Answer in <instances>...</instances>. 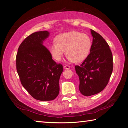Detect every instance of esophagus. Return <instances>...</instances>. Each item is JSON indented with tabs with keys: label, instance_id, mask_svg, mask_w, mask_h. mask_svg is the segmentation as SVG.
<instances>
[{
	"label": "esophagus",
	"instance_id": "obj_1",
	"mask_svg": "<svg viewBox=\"0 0 128 128\" xmlns=\"http://www.w3.org/2000/svg\"><path fill=\"white\" fill-rule=\"evenodd\" d=\"M64 68L66 69H69L70 68V66H68V65H66V66H64Z\"/></svg>",
	"mask_w": 128,
	"mask_h": 128
}]
</instances>
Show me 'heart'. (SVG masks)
<instances>
[{
	"instance_id": "b5f03b06",
	"label": "heart",
	"mask_w": 128,
	"mask_h": 128,
	"mask_svg": "<svg viewBox=\"0 0 128 128\" xmlns=\"http://www.w3.org/2000/svg\"><path fill=\"white\" fill-rule=\"evenodd\" d=\"M56 44H51L49 50L53 58L60 61L66 50L69 61L78 62L83 61L89 54L91 40L87 34L71 31L60 34L55 38Z\"/></svg>"
}]
</instances>
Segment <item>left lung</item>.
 <instances>
[{"instance_id":"obj_1","label":"left lung","mask_w":128,"mask_h":128,"mask_svg":"<svg viewBox=\"0 0 128 128\" xmlns=\"http://www.w3.org/2000/svg\"><path fill=\"white\" fill-rule=\"evenodd\" d=\"M90 32L93 41L90 54L80 66H75L80 80L79 90L86 96L101 92L113 70L112 54L108 44L99 34L92 30Z\"/></svg>"}]
</instances>
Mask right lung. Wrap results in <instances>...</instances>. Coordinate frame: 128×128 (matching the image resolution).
Here are the masks:
<instances>
[{"mask_svg":"<svg viewBox=\"0 0 128 128\" xmlns=\"http://www.w3.org/2000/svg\"><path fill=\"white\" fill-rule=\"evenodd\" d=\"M47 31H38L20 44L16 56V68L20 82L34 99L52 101L59 93V79L63 71L43 41L49 36Z\"/></svg>","mask_w":128,"mask_h":128,"instance_id":"add662e5","label":"right lung"}]
</instances>
